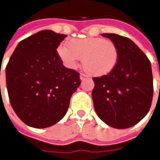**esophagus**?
Instances as JSON below:
<instances>
[{
    "label": "esophagus",
    "mask_w": 160,
    "mask_h": 160,
    "mask_svg": "<svg viewBox=\"0 0 160 160\" xmlns=\"http://www.w3.org/2000/svg\"><path fill=\"white\" fill-rule=\"evenodd\" d=\"M87 78V76L86 75H85V74H83V73H81L80 74V79H81V80H84V79H86Z\"/></svg>",
    "instance_id": "1"
}]
</instances>
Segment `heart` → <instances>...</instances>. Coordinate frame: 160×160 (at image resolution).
<instances>
[{"instance_id": "1", "label": "heart", "mask_w": 160, "mask_h": 160, "mask_svg": "<svg viewBox=\"0 0 160 160\" xmlns=\"http://www.w3.org/2000/svg\"><path fill=\"white\" fill-rule=\"evenodd\" d=\"M57 55L69 69H75L82 57L83 69L91 76L102 77L115 69L119 51L112 41L102 37H85L70 39L67 46H58Z\"/></svg>"}]
</instances>
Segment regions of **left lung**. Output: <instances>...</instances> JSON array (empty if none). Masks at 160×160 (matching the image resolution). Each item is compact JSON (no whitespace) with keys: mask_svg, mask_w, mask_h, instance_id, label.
Returning <instances> with one entry per match:
<instances>
[{"mask_svg":"<svg viewBox=\"0 0 160 160\" xmlns=\"http://www.w3.org/2000/svg\"><path fill=\"white\" fill-rule=\"evenodd\" d=\"M118 48L115 69L105 76L93 78L95 111L105 124L117 129L135 125L149 112L153 80L149 59L127 37L103 34Z\"/></svg>","mask_w":160,"mask_h":160,"instance_id":"left-lung-1","label":"left lung"}]
</instances>
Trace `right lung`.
<instances>
[{"mask_svg":"<svg viewBox=\"0 0 160 160\" xmlns=\"http://www.w3.org/2000/svg\"><path fill=\"white\" fill-rule=\"evenodd\" d=\"M66 36L48 29L37 32L20 42L7 64L11 106L28 126L46 128L57 124L81 83L80 74L62 65L57 55Z\"/></svg>","mask_w":160,"mask_h":160,"instance_id":"right-lung-1","label":"right lung"}]
</instances>
